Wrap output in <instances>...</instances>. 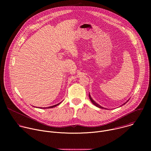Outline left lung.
Wrapping results in <instances>:
<instances>
[{"label":"left lung","mask_w":151,"mask_h":151,"mask_svg":"<svg viewBox=\"0 0 151 151\" xmlns=\"http://www.w3.org/2000/svg\"><path fill=\"white\" fill-rule=\"evenodd\" d=\"M89 98H90V100L91 101V102H92V103H93V104H94L96 106H97V107H99V108H101V109H106V108H104V107H103L101 106L100 105H99V104H97V103H96L95 101H94V100H93V99L91 98V96H90V94H89ZM128 100H127V101L125 103H124L123 104H122V105H124V104H125L126 103H127V101H128ZM122 105H121V106H122Z\"/></svg>","instance_id":"obj_1"}]
</instances>
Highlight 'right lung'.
<instances>
[{"label": "right lung", "instance_id": "obj_1", "mask_svg": "<svg viewBox=\"0 0 151 151\" xmlns=\"http://www.w3.org/2000/svg\"><path fill=\"white\" fill-rule=\"evenodd\" d=\"M61 103V102H60V103H58V104H55V105H54V106H50V107H41V108H42V109H48V108H52V107H55V106H58V104H60Z\"/></svg>", "mask_w": 151, "mask_h": 151}]
</instances>
